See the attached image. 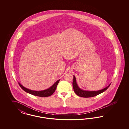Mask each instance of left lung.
Wrapping results in <instances>:
<instances>
[{"label":"left lung","mask_w":129,"mask_h":129,"mask_svg":"<svg viewBox=\"0 0 129 129\" xmlns=\"http://www.w3.org/2000/svg\"><path fill=\"white\" fill-rule=\"evenodd\" d=\"M111 84V83H110L107 86L104 88V89H102L100 90L88 91V90H84L80 88L77 84L76 78L74 75V79L73 81V86L74 92L78 96L84 97V98H89V97H94L104 92L109 87V86H110Z\"/></svg>","instance_id":"8db88e82"}]
</instances>
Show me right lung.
<instances>
[{
    "mask_svg": "<svg viewBox=\"0 0 129 129\" xmlns=\"http://www.w3.org/2000/svg\"><path fill=\"white\" fill-rule=\"evenodd\" d=\"M59 81H60V79L56 81L52 86H51V87H50L48 88L43 90H41V91L32 90H31V89L25 87L24 86H23V85H22L20 83H18V84L22 88V89L28 93H29L33 95L37 96L39 97H48V96L52 95L54 93V92H55V89L56 88V86H57Z\"/></svg>",
    "mask_w": 129,
    "mask_h": 129,
    "instance_id": "obj_1",
    "label": "right lung"
}]
</instances>
